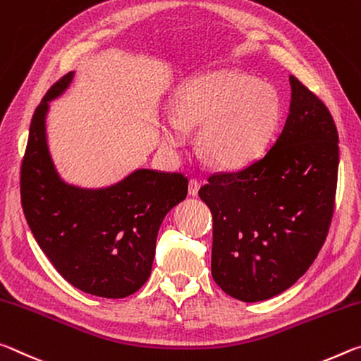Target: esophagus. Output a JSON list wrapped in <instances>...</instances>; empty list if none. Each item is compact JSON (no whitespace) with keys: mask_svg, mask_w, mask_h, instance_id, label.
Here are the masks:
<instances>
[{"mask_svg":"<svg viewBox=\"0 0 361 361\" xmlns=\"http://www.w3.org/2000/svg\"><path fill=\"white\" fill-rule=\"evenodd\" d=\"M198 190H200V182L197 179L188 180V195H192V197H197Z\"/></svg>","mask_w":361,"mask_h":361,"instance_id":"1","label":"esophagus"}]
</instances>
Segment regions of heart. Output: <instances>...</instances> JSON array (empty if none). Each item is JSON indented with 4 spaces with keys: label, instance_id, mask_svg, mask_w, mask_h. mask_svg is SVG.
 Returning a JSON list of instances; mask_svg holds the SVG:
<instances>
[{
    "label": "heart",
    "instance_id": "obj_1",
    "mask_svg": "<svg viewBox=\"0 0 361 361\" xmlns=\"http://www.w3.org/2000/svg\"><path fill=\"white\" fill-rule=\"evenodd\" d=\"M279 114V99L267 82L240 70H217L179 94L163 125V142L177 149L188 139L187 128L200 126V155L217 168L238 169L262 152Z\"/></svg>",
    "mask_w": 361,
    "mask_h": 361
}]
</instances>
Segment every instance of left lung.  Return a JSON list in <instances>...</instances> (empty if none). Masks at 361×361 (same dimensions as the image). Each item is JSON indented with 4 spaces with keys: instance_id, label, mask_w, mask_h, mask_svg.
Returning <instances> with one entry per match:
<instances>
[{
    "instance_id": "1",
    "label": "left lung",
    "mask_w": 361,
    "mask_h": 361,
    "mask_svg": "<svg viewBox=\"0 0 361 361\" xmlns=\"http://www.w3.org/2000/svg\"><path fill=\"white\" fill-rule=\"evenodd\" d=\"M285 128L250 166L214 173L200 188L212 214V279L257 302L293 286L320 252L333 221L339 135L323 100L296 76Z\"/></svg>"
}]
</instances>
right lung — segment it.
Segmentation results:
<instances>
[{
  "mask_svg": "<svg viewBox=\"0 0 361 361\" xmlns=\"http://www.w3.org/2000/svg\"><path fill=\"white\" fill-rule=\"evenodd\" d=\"M67 73L35 110L20 164V202L32 233L70 285L87 294L121 299L149 280L157 235L168 211L187 197L182 173L139 169L102 190L67 185L46 144L47 100L68 86Z\"/></svg>",
  "mask_w": 361,
  "mask_h": 361,
  "instance_id": "right-lung-1",
  "label": "right lung"
}]
</instances>
